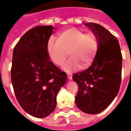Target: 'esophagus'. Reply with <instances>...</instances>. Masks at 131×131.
<instances>
[{
    "mask_svg": "<svg viewBox=\"0 0 131 131\" xmlns=\"http://www.w3.org/2000/svg\"><path fill=\"white\" fill-rule=\"evenodd\" d=\"M68 78L69 80H72V75L71 74H68Z\"/></svg>",
    "mask_w": 131,
    "mask_h": 131,
    "instance_id": "34e87169",
    "label": "esophagus"
}]
</instances>
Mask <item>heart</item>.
Returning <instances> with one entry per match:
<instances>
[{"instance_id":"obj_1","label":"heart","mask_w":131,"mask_h":131,"mask_svg":"<svg viewBox=\"0 0 131 131\" xmlns=\"http://www.w3.org/2000/svg\"><path fill=\"white\" fill-rule=\"evenodd\" d=\"M99 47L98 38L93 33H86L76 28H70L59 34L58 40L51 38L47 43L50 59L57 66H63L65 71H77L89 67L95 58Z\"/></svg>"}]
</instances>
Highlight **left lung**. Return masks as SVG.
Listing matches in <instances>:
<instances>
[{"label":"left lung","instance_id":"obj_1","mask_svg":"<svg viewBox=\"0 0 131 131\" xmlns=\"http://www.w3.org/2000/svg\"><path fill=\"white\" fill-rule=\"evenodd\" d=\"M97 36L99 47L93 62L88 69L74 74L78 90L75 101L83 112H101L118 95L121 83L122 57L118 40L101 25L86 23Z\"/></svg>","mask_w":131,"mask_h":131}]
</instances>
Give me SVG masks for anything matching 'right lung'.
Instances as JSON below:
<instances>
[{
	"mask_svg": "<svg viewBox=\"0 0 131 131\" xmlns=\"http://www.w3.org/2000/svg\"><path fill=\"white\" fill-rule=\"evenodd\" d=\"M55 28L40 26L28 30L15 47L11 70L17 100L36 118L53 112L56 97L67 80L66 73L50 61L47 43Z\"/></svg>",
	"mask_w": 131,
	"mask_h": 131,
	"instance_id": "right-lung-1",
	"label": "right lung"
}]
</instances>
